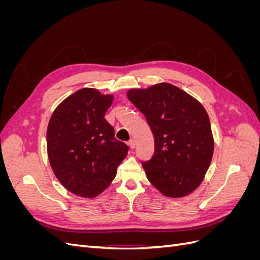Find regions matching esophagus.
Listing matches in <instances>:
<instances>
[{
  "mask_svg": "<svg viewBox=\"0 0 260 260\" xmlns=\"http://www.w3.org/2000/svg\"><path fill=\"white\" fill-rule=\"evenodd\" d=\"M128 144H129V146H130V148H135L136 147V141L133 140V139H131L129 142H128Z\"/></svg>",
  "mask_w": 260,
  "mask_h": 260,
  "instance_id": "1",
  "label": "esophagus"
}]
</instances>
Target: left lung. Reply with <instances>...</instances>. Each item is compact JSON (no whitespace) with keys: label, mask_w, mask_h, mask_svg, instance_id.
I'll return each instance as SVG.
<instances>
[{"label":"left lung","mask_w":260,"mask_h":260,"mask_svg":"<svg viewBox=\"0 0 260 260\" xmlns=\"http://www.w3.org/2000/svg\"><path fill=\"white\" fill-rule=\"evenodd\" d=\"M127 95L154 135V155L142 161L148 181L170 198L190 194L201 184L214 154L205 108L170 83L132 89Z\"/></svg>","instance_id":"left-lung-1"}]
</instances>
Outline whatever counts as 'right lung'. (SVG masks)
I'll return each instance as SVG.
<instances>
[{
	"label": "right lung",
	"instance_id": "obj_1",
	"mask_svg": "<svg viewBox=\"0 0 260 260\" xmlns=\"http://www.w3.org/2000/svg\"><path fill=\"white\" fill-rule=\"evenodd\" d=\"M113 95L96 89L75 92L55 109L46 131L49 160L68 191L94 198L111 184L129 146L115 138L105 113Z\"/></svg>",
	"mask_w": 260,
	"mask_h": 260
}]
</instances>
